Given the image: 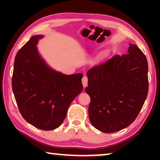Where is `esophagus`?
<instances>
[{"label":"esophagus","instance_id":"1","mask_svg":"<svg viewBox=\"0 0 160 160\" xmlns=\"http://www.w3.org/2000/svg\"><path fill=\"white\" fill-rule=\"evenodd\" d=\"M82 85L84 88H86L88 86V78L87 76H84L82 79Z\"/></svg>","mask_w":160,"mask_h":160}]
</instances>
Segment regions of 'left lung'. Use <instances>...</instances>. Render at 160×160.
Listing matches in <instances>:
<instances>
[{
  "label": "left lung",
  "mask_w": 160,
  "mask_h": 160,
  "mask_svg": "<svg viewBox=\"0 0 160 160\" xmlns=\"http://www.w3.org/2000/svg\"><path fill=\"white\" fill-rule=\"evenodd\" d=\"M129 46L127 54L115 55L87 72L89 118L97 129L107 133L131 125L148 96L147 58L136 45Z\"/></svg>",
  "instance_id": "obj_1"
}]
</instances>
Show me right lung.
Listing matches in <instances>:
<instances>
[{"mask_svg": "<svg viewBox=\"0 0 160 160\" xmlns=\"http://www.w3.org/2000/svg\"><path fill=\"white\" fill-rule=\"evenodd\" d=\"M35 35L18 51L12 88L22 117L37 128L51 131L61 126L75 97L83 89L82 74L64 75L48 67L36 45Z\"/></svg>", "mask_w": 160, "mask_h": 160, "instance_id": "obj_1", "label": "right lung"}]
</instances>
